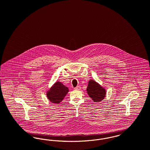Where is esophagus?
Listing matches in <instances>:
<instances>
[{
  "label": "esophagus",
  "mask_w": 150,
  "mask_h": 150,
  "mask_svg": "<svg viewBox=\"0 0 150 150\" xmlns=\"http://www.w3.org/2000/svg\"><path fill=\"white\" fill-rule=\"evenodd\" d=\"M80 89H81V87H80V86H77L75 88V89H76V90H80Z\"/></svg>",
  "instance_id": "obj_1"
}]
</instances>
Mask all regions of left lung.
Segmentation results:
<instances>
[{
	"instance_id": "left-lung-1",
	"label": "left lung",
	"mask_w": 150,
	"mask_h": 150,
	"mask_svg": "<svg viewBox=\"0 0 150 150\" xmlns=\"http://www.w3.org/2000/svg\"><path fill=\"white\" fill-rule=\"evenodd\" d=\"M87 91L89 96L94 102H100L105 97V89L94 80L88 81Z\"/></svg>"
}]
</instances>
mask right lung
<instances>
[{
  "label": "right lung",
  "mask_w": 150,
  "mask_h": 150,
  "mask_svg": "<svg viewBox=\"0 0 150 150\" xmlns=\"http://www.w3.org/2000/svg\"><path fill=\"white\" fill-rule=\"evenodd\" d=\"M69 92V88L57 81L46 92L49 100L54 104H59Z\"/></svg>",
  "instance_id": "1"
}]
</instances>
